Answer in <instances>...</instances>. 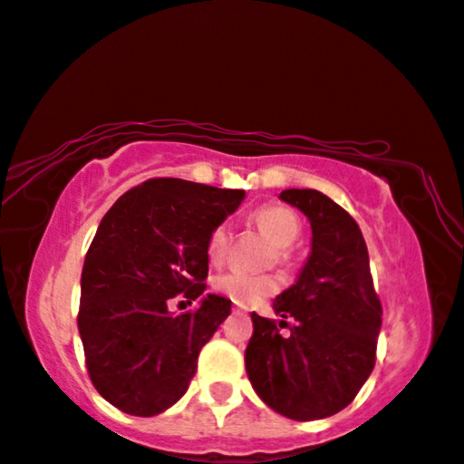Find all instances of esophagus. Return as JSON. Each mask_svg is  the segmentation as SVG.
Wrapping results in <instances>:
<instances>
[{"instance_id": "esophagus-1", "label": "esophagus", "mask_w": 464, "mask_h": 464, "mask_svg": "<svg viewBox=\"0 0 464 464\" xmlns=\"http://www.w3.org/2000/svg\"><path fill=\"white\" fill-rule=\"evenodd\" d=\"M233 313H235V315H246V313H247V306H246V304H237V303H235V304H233Z\"/></svg>"}]
</instances>
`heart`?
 Instances as JSON below:
<instances>
[{
    "label": "heart",
    "instance_id": "1",
    "mask_svg": "<svg viewBox=\"0 0 464 464\" xmlns=\"http://www.w3.org/2000/svg\"><path fill=\"white\" fill-rule=\"evenodd\" d=\"M252 220L269 235L273 244L279 247V260L285 263L290 258L288 250L296 244L300 233H303L298 214L285 206L269 204L258 208ZM231 239L233 233L229 223H218L208 235V258L214 265L225 263V258L229 256ZM214 290L237 304H256L263 298L276 295L279 290V279L273 276H256V273L233 269L214 279Z\"/></svg>",
    "mask_w": 464,
    "mask_h": 464
}]
</instances>
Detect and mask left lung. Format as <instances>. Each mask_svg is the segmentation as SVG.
Instances as JSON below:
<instances>
[{
    "label": "left lung",
    "instance_id": "8db88e82",
    "mask_svg": "<svg viewBox=\"0 0 464 464\" xmlns=\"http://www.w3.org/2000/svg\"><path fill=\"white\" fill-rule=\"evenodd\" d=\"M279 199L309 218L311 254L296 284L273 300L284 317L279 325L252 313L246 372L276 412L292 420L328 419L355 400L374 370L382 306L353 217L315 188H285ZM284 324L288 335L278 334Z\"/></svg>",
    "mask_w": 464,
    "mask_h": 464
}]
</instances>
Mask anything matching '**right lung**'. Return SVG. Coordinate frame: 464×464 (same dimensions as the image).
<instances>
[{"label":"right lung","instance_id":"add662e5","mask_svg":"<svg viewBox=\"0 0 464 464\" xmlns=\"http://www.w3.org/2000/svg\"><path fill=\"white\" fill-rule=\"evenodd\" d=\"M244 198L239 188L151 179L102 217L83 260L77 328L90 381L111 406L155 416L187 393L231 300L208 295L180 315L168 303L204 295L208 235Z\"/></svg>","mask_w":464,"mask_h":464}]
</instances>
